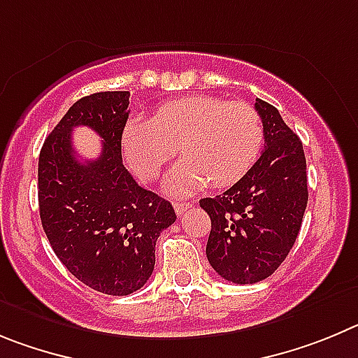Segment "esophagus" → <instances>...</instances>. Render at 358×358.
<instances>
[{
  "instance_id": "esophagus-1",
  "label": "esophagus",
  "mask_w": 358,
  "mask_h": 358,
  "mask_svg": "<svg viewBox=\"0 0 358 358\" xmlns=\"http://www.w3.org/2000/svg\"><path fill=\"white\" fill-rule=\"evenodd\" d=\"M189 207H191V203H180V201H176L175 203V212L178 215H182L183 212L189 210Z\"/></svg>"
}]
</instances>
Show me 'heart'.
<instances>
[{
    "mask_svg": "<svg viewBox=\"0 0 358 358\" xmlns=\"http://www.w3.org/2000/svg\"><path fill=\"white\" fill-rule=\"evenodd\" d=\"M123 153L143 180H155L178 150L182 164L166 182L171 194H189L205 183L227 187L243 178L264 146L255 107L214 96H187L160 105L151 119L124 124Z\"/></svg>",
    "mask_w": 358,
    "mask_h": 358,
    "instance_id": "heart-1",
    "label": "heart"
}]
</instances>
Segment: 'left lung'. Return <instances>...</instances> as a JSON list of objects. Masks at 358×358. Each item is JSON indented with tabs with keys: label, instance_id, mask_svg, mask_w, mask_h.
<instances>
[{
	"label": "left lung",
	"instance_id": "left-lung-1",
	"mask_svg": "<svg viewBox=\"0 0 358 358\" xmlns=\"http://www.w3.org/2000/svg\"><path fill=\"white\" fill-rule=\"evenodd\" d=\"M264 123V151L237 183L203 198L210 215L207 259L234 283L271 276L294 246L308 201L307 160L298 135L273 105L257 99Z\"/></svg>",
	"mask_w": 358,
	"mask_h": 358
}]
</instances>
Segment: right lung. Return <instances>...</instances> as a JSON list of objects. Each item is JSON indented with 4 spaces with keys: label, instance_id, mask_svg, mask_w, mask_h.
<instances>
[{
    "label": "right lung",
    "instance_id": "1",
    "mask_svg": "<svg viewBox=\"0 0 358 358\" xmlns=\"http://www.w3.org/2000/svg\"><path fill=\"white\" fill-rule=\"evenodd\" d=\"M128 103V91L78 99L38 155V212L55 255L75 278L110 296L131 294L150 280L157 239L176 221L171 203L143 189L123 166ZM75 126L102 137L98 159H76Z\"/></svg>",
    "mask_w": 358,
    "mask_h": 358
}]
</instances>
